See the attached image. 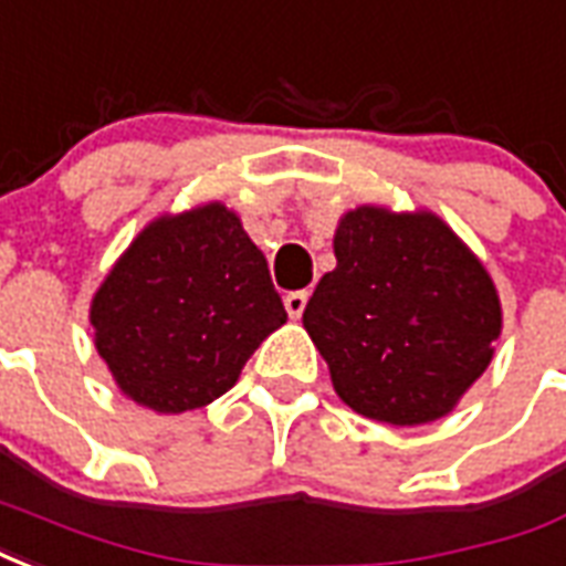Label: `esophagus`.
<instances>
[{"label": "esophagus", "mask_w": 566, "mask_h": 566, "mask_svg": "<svg viewBox=\"0 0 566 566\" xmlns=\"http://www.w3.org/2000/svg\"><path fill=\"white\" fill-rule=\"evenodd\" d=\"M305 303H308V291H294V294L284 296V308H287V315L300 321L305 312Z\"/></svg>", "instance_id": "1"}]
</instances>
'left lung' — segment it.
<instances>
[{
	"label": "left lung",
	"instance_id": "left-lung-1",
	"mask_svg": "<svg viewBox=\"0 0 566 566\" xmlns=\"http://www.w3.org/2000/svg\"><path fill=\"white\" fill-rule=\"evenodd\" d=\"M336 270L303 312L338 399L368 420H441L483 375L501 300L476 254L434 212L357 207L336 228Z\"/></svg>",
	"mask_w": 566,
	"mask_h": 566
}]
</instances>
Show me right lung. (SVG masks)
<instances>
[{"mask_svg": "<svg viewBox=\"0 0 566 566\" xmlns=\"http://www.w3.org/2000/svg\"><path fill=\"white\" fill-rule=\"evenodd\" d=\"M284 321L263 251L224 203L149 221L90 305L116 387L155 413L224 396Z\"/></svg>", "mask_w": 566, "mask_h": 566, "instance_id": "add662e5", "label": "right lung"}]
</instances>
